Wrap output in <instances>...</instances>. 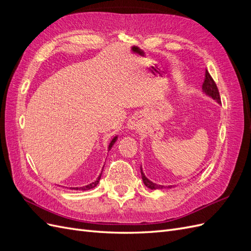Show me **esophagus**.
I'll return each mask as SVG.
<instances>
[{
    "instance_id": "obj_1",
    "label": "esophagus",
    "mask_w": 251,
    "mask_h": 251,
    "mask_svg": "<svg viewBox=\"0 0 251 251\" xmlns=\"http://www.w3.org/2000/svg\"><path fill=\"white\" fill-rule=\"evenodd\" d=\"M127 127H128V128H131V130H136V128L138 127V123H137V120H136V119L130 120V123L127 124Z\"/></svg>"
}]
</instances>
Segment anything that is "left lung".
<instances>
[{
  "mask_svg": "<svg viewBox=\"0 0 251 251\" xmlns=\"http://www.w3.org/2000/svg\"><path fill=\"white\" fill-rule=\"evenodd\" d=\"M202 89L205 93H206L208 96H210L211 98H214L215 100H217L219 103H221V98H220V94H219V90L218 87L216 85L215 80L212 79V77L210 76V74L208 73V71L206 70L205 71V78H204V82H203V86ZM141 171V177L143 180V183L146 184V186H148L151 189H162V188H171L174 187L173 185H169V186H163V185H158L154 182L150 181L146 176H144V174L142 172V169L140 168Z\"/></svg>",
  "mask_w": 251,
  "mask_h": 251,
  "instance_id": "obj_1",
  "label": "left lung"
}]
</instances>
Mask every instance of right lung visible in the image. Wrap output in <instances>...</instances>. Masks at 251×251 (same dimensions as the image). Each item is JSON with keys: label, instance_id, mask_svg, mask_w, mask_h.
<instances>
[{"label": "right lung", "instance_id": "add662e5", "mask_svg": "<svg viewBox=\"0 0 251 251\" xmlns=\"http://www.w3.org/2000/svg\"><path fill=\"white\" fill-rule=\"evenodd\" d=\"M116 139H117V136H116V137H114V138L112 139V141H111V143H110V146H109V151H110L111 148L113 147V144L115 143ZM102 170H103V169H102ZM101 173H102V172H101ZM100 177H101V174L100 175V177L97 178V180L94 181V182H92V183H90V184H88V185H86V186H82V187H71V189H75V191H88V189L94 188V187L98 184V182H100Z\"/></svg>", "mask_w": 251, "mask_h": 251}]
</instances>
